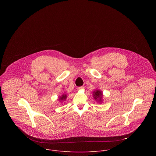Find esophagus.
I'll list each match as a JSON object with an SVG mask.
<instances>
[{"instance_id": "esophagus-1", "label": "esophagus", "mask_w": 156, "mask_h": 156, "mask_svg": "<svg viewBox=\"0 0 156 156\" xmlns=\"http://www.w3.org/2000/svg\"><path fill=\"white\" fill-rule=\"evenodd\" d=\"M84 88V87L83 86H82V87H78L77 89L78 90H80V89H83Z\"/></svg>"}]
</instances>
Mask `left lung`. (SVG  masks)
I'll use <instances>...</instances> for the list:
<instances>
[{
  "mask_svg": "<svg viewBox=\"0 0 156 156\" xmlns=\"http://www.w3.org/2000/svg\"><path fill=\"white\" fill-rule=\"evenodd\" d=\"M93 95H94V98L95 100L99 98V101H101V97H102L103 94L100 90H97L96 91H94Z\"/></svg>",
  "mask_w": 156,
  "mask_h": 156,
  "instance_id": "left-lung-1",
  "label": "left lung"
}]
</instances>
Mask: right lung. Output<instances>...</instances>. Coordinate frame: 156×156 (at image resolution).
I'll list each match as a JSON object with an SVG mask.
<instances>
[{"label":"right lung","mask_w":156,"mask_h":156,"mask_svg":"<svg viewBox=\"0 0 156 156\" xmlns=\"http://www.w3.org/2000/svg\"><path fill=\"white\" fill-rule=\"evenodd\" d=\"M66 98H67V95H62L61 97H60L59 100H61V101H62V100H66Z\"/></svg>","instance_id":"right-lung-1"}]
</instances>
